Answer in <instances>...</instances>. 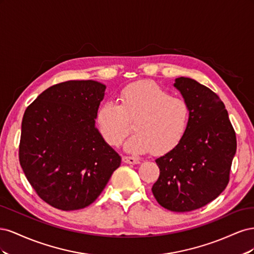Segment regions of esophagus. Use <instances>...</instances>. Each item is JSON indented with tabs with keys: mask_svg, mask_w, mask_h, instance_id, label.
I'll return each instance as SVG.
<instances>
[{
	"mask_svg": "<svg viewBox=\"0 0 254 254\" xmlns=\"http://www.w3.org/2000/svg\"><path fill=\"white\" fill-rule=\"evenodd\" d=\"M123 161L127 164H139L140 163V159L136 157L132 156H124L123 157Z\"/></svg>",
	"mask_w": 254,
	"mask_h": 254,
	"instance_id": "obj_1",
	"label": "esophagus"
}]
</instances>
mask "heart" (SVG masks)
I'll return each instance as SVG.
<instances>
[{"instance_id": "b5f03b06", "label": "heart", "mask_w": 254, "mask_h": 254, "mask_svg": "<svg viewBox=\"0 0 254 254\" xmlns=\"http://www.w3.org/2000/svg\"><path fill=\"white\" fill-rule=\"evenodd\" d=\"M96 125L107 144L118 147L126 140L134 122L136 132L127 143L130 152L175 148L186 135L190 107L186 99L172 96L153 82H137L122 89L118 104L106 101L96 111Z\"/></svg>"}]
</instances>
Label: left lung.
Listing matches in <instances>:
<instances>
[{
  "instance_id": "obj_1",
  "label": "left lung",
  "mask_w": 254,
  "mask_h": 254,
  "mask_svg": "<svg viewBox=\"0 0 254 254\" xmlns=\"http://www.w3.org/2000/svg\"><path fill=\"white\" fill-rule=\"evenodd\" d=\"M174 86L190 107V121L181 142L156 160L160 175L152 194L173 212L200 209L224 190L236 152V135L225 104L198 81L177 78Z\"/></svg>"
}]
</instances>
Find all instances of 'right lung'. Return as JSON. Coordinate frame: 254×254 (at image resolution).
Wrapping results in <instances>:
<instances>
[{"label":"right lung","instance_id":"1","mask_svg":"<svg viewBox=\"0 0 254 254\" xmlns=\"http://www.w3.org/2000/svg\"><path fill=\"white\" fill-rule=\"evenodd\" d=\"M106 86L68 80L50 87L23 115L19 161L30 186L56 209H83L101 195L121 157L95 128Z\"/></svg>","mask_w":254,"mask_h":254}]
</instances>
